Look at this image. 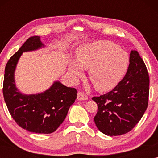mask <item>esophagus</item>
I'll return each mask as SVG.
<instances>
[{
	"label": "esophagus",
	"mask_w": 158,
	"mask_h": 158,
	"mask_svg": "<svg viewBox=\"0 0 158 158\" xmlns=\"http://www.w3.org/2000/svg\"><path fill=\"white\" fill-rule=\"evenodd\" d=\"M77 100L82 101V100H87L88 96H86L85 94L83 91H78L77 94Z\"/></svg>",
	"instance_id": "34e87169"
}]
</instances>
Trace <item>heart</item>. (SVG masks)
<instances>
[{"label": "heart", "mask_w": 158, "mask_h": 158, "mask_svg": "<svg viewBox=\"0 0 158 158\" xmlns=\"http://www.w3.org/2000/svg\"><path fill=\"white\" fill-rule=\"evenodd\" d=\"M129 57L124 49L109 41H97L77 49V64L70 71L75 76L82 75L81 68L89 69L88 76L95 88L101 92L113 89L122 81L128 68Z\"/></svg>", "instance_id": "b5f03b06"}]
</instances>
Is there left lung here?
I'll list each match as a JSON object with an SVG mask.
<instances>
[{
  "mask_svg": "<svg viewBox=\"0 0 158 158\" xmlns=\"http://www.w3.org/2000/svg\"><path fill=\"white\" fill-rule=\"evenodd\" d=\"M150 77L137 51L131 52L124 78L111 91L94 96L98 105L94 122L99 130L109 136L130 131L139 122L148 106Z\"/></svg>",
  "mask_w": 158,
  "mask_h": 158,
  "instance_id": "8db88e82",
  "label": "left lung"
}]
</instances>
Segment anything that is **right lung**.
<instances>
[{"label":"right lung","mask_w":158,"mask_h":158,"mask_svg":"<svg viewBox=\"0 0 158 158\" xmlns=\"http://www.w3.org/2000/svg\"><path fill=\"white\" fill-rule=\"evenodd\" d=\"M42 46L40 36H32L10 58L5 68L3 94L8 111L19 126L31 132L50 134L63 122L77 98V90L55 82L44 93L27 96L21 94L14 83V70L23 52Z\"/></svg>","instance_id":"add662e5"}]
</instances>
